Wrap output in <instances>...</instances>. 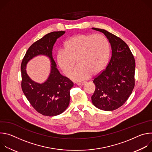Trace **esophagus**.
<instances>
[{
	"mask_svg": "<svg viewBox=\"0 0 152 152\" xmlns=\"http://www.w3.org/2000/svg\"><path fill=\"white\" fill-rule=\"evenodd\" d=\"M86 82H79V83H77V85H84L85 84H86Z\"/></svg>",
	"mask_w": 152,
	"mask_h": 152,
	"instance_id": "obj_1",
	"label": "esophagus"
}]
</instances>
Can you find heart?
<instances>
[{"mask_svg": "<svg viewBox=\"0 0 152 152\" xmlns=\"http://www.w3.org/2000/svg\"><path fill=\"white\" fill-rule=\"evenodd\" d=\"M110 46L101 34H80L69 38L57 53V62L62 72L75 81L87 79L102 72L109 60Z\"/></svg>", "mask_w": 152, "mask_h": 152, "instance_id": "obj_1", "label": "heart"}]
</instances>
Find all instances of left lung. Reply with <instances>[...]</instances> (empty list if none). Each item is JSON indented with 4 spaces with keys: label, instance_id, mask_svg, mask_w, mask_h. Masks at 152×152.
I'll list each match as a JSON object with an SVG mask.
<instances>
[{
    "label": "left lung",
    "instance_id": "left-lung-1",
    "mask_svg": "<svg viewBox=\"0 0 152 152\" xmlns=\"http://www.w3.org/2000/svg\"><path fill=\"white\" fill-rule=\"evenodd\" d=\"M92 29L103 33L109 39L112 56L106 69L94 77L96 90L91 100L101 110L114 111L127 101L134 88L135 58L120 38L104 29Z\"/></svg>",
    "mask_w": 152,
    "mask_h": 152
}]
</instances>
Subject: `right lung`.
Returning a JSON list of instances; mask_svg holds the SVG:
<instances>
[{
	"label": "right lung",
	"instance_id": "obj_1",
	"mask_svg": "<svg viewBox=\"0 0 152 152\" xmlns=\"http://www.w3.org/2000/svg\"><path fill=\"white\" fill-rule=\"evenodd\" d=\"M65 32H52L35 41L28 49L21 62V89L32 107L43 115H58L67 109L70 103V90L73 86V82L60 74L52 57L54 44ZM39 54L48 56L52 65L48 79L41 84L33 81L26 70L28 61Z\"/></svg>",
	"mask_w": 152,
	"mask_h": 152
}]
</instances>
